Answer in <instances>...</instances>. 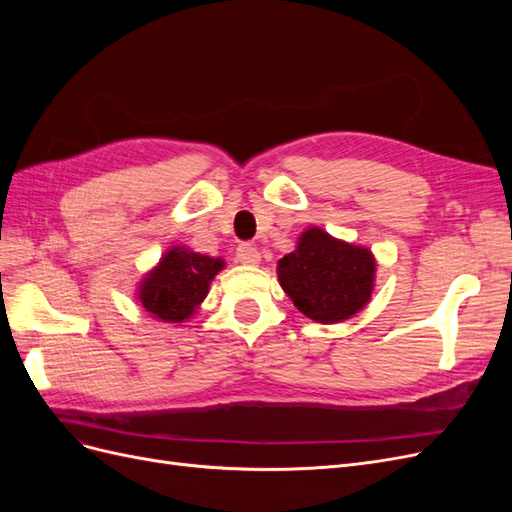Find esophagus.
<instances>
[{"label":"esophagus","mask_w":512,"mask_h":512,"mask_svg":"<svg viewBox=\"0 0 512 512\" xmlns=\"http://www.w3.org/2000/svg\"><path fill=\"white\" fill-rule=\"evenodd\" d=\"M237 260L241 262V265H247V267H256L260 262V252L256 250L254 245L250 243H243L237 247Z\"/></svg>","instance_id":"esophagus-1"}]
</instances>
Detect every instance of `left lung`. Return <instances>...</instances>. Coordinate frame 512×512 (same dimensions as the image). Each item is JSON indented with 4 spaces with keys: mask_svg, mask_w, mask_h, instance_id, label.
I'll use <instances>...</instances> for the list:
<instances>
[{
    "mask_svg": "<svg viewBox=\"0 0 512 512\" xmlns=\"http://www.w3.org/2000/svg\"><path fill=\"white\" fill-rule=\"evenodd\" d=\"M277 280L303 316L335 324L359 314L376 286V256L369 247L309 226L297 247L277 262Z\"/></svg>",
    "mask_w": 512,
    "mask_h": 512,
    "instance_id": "obj_1",
    "label": "left lung"
}]
</instances>
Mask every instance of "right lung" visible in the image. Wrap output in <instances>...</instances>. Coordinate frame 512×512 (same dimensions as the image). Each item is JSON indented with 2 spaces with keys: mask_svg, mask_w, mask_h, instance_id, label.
<instances>
[{
  "mask_svg": "<svg viewBox=\"0 0 512 512\" xmlns=\"http://www.w3.org/2000/svg\"><path fill=\"white\" fill-rule=\"evenodd\" d=\"M224 267V258L205 256L188 245H173L138 282L136 301L151 318L175 324L185 322L198 312L213 277Z\"/></svg>",
  "mask_w": 512,
  "mask_h": 512,
  "instance_id": "right-lung-1",
  "label": "right lung"
}]
</instances>
